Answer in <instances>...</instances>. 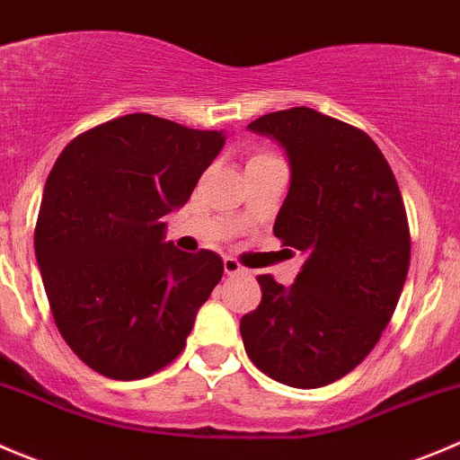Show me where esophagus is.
<instances>
[{
  "mask_svg": "<svg viewBox=\"0 0 460 460\" xmlns=\"http://www.w3.org/2000/svg\"><path fill=\"white\" fill-rule=\"evenodd\" d=\"M224 270H226V275H230V277H234V275H245V268L241 266L239 261H236V259H224Z\"/></svg>",
  "mask_w": 460,
  "mask_h": 460,
  "instance_id": "34e87169",
  "label": "esophagus"
}]
</instances>
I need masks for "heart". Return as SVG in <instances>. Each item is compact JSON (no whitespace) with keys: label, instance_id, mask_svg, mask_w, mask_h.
I'll list each match as a JSON object with an SVG mask.
<instances>
[{"label":"heart","instance_id":"b5f03b06","mask_svg":"<svg viewBox=\"0 0 460 460\" xmlns=\"http://www.w3.org/2000/svg\"><path fill=\"white\" fill-rule=\"evenodd\" d=\"M254 158H263V154H259V156H252V158H250V161H254Z\"/></svg>","mask_w":460,"mask_h":460}]
</instances>
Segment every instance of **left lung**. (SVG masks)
<instances>
[{"instance_id": "left-lung-1", "label": "left lung", "mask_w": 460, "mask_h": 460, "mask_svg": "<svg viewBox=\"0 0 460 460\" xmlns=\"http://www.w3.org/2000/svg\"><path fill=\"white\" fill-rule=\"evenodd\" d=\"M286 149L290 188L275 236L304 252L295 284L259 275L261 302L241 317L259 371L297 389L347 376L378 344L409 270L407 212L378 145L308 107L248 125Z\"/></svg>"}]
</instances>
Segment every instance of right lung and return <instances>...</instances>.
<instances>
[{
	"label": "right lung",
	"mask_w": 460,
	"mask_h": 460,
	"mask_svg": "<svg viewBox=\"0 0 460 460\" xmlns=\"http://www.w3.org/2000/svg\"><path fill=\"white\" fill-rule=\"evenodd\" d=\"M224 143V131L129 113L84 131L58 156L35 257L58 331L98 374L147 378L185 349L224 261L212 250L165 243L163 217L188 203Z\"/></svg>",
	"instance_id": "right-lung-1"
}]
</instances>
